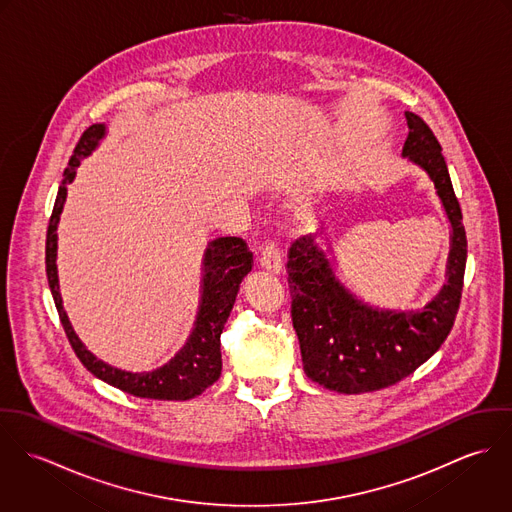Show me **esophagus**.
<instances>
[{
	"instance_id": "obj_1",
	"label": "esophagus",
	"mask_w": 512,
	"mask_h": 512,
	"mask_svg": "<svg viewBox=\"0 0 512 512\" xmlns=\"http://www.w3.org/2000/svg\"><path fill=\"white\" fill-rule=\"evenodd\" d=\"M258 264L272 272V274H280L282 270V254H280V248L272 242V240H266L262 246H260V256H258Z\"/></svg>"
}]
</instances>
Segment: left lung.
Wrapping results in <instances>:
<instances>
[{"label": "left lung", "mask_w": 512, "mask_h": 512, "mask_svg": "<svg viewBox=\"0 0 512 512\" xmlns=\"http://www.w3.org/2000/svg\"><path fill=\"white\" fill-rule=\"evenodd\" d=\"M402 155L420 165L438 191L451 224L447 282L422 309H378L349 292L333 272L315 236H301L288 252L293 329L305 374L317 384L361 394L396 384L424 365L447 339L463 290L467 236L441 146L430 126L406 112Z\"/></svg>", "instance_id": "1"}]
</instances>
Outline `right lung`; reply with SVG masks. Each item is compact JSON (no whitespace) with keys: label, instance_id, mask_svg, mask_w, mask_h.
I'll list each match as a JSON object with an SVG mask.
<instances>
[{"label":"right lung","instance_id":"1","mask_svg":"<svg viewBox=\"0 0 512 512\" xmlns=\"http://www.w3.org/2000/svg\"><path fill=\"white\" fill-rule=\"evenodd\" d=\"M106 136L104 124H92L74 147L69 167L65 169L63 183L59 187L53 215L47 228V246H45V264L47 280L53 293L63 329L69 337L80 363L86 366L96 378L116 386L132 396L151 398V400H189L199 396L205 388L217 382L222 370L220 359V333L232 311L236 293L244 276L252 270V252L246 242L236 236H222L209 242L203 258V293L197 311L195 327L183 345V349L163 366L149 372H130L116 366L98 361L76 337L73 325L63 309V299L59 292L57 276V226L67 201V187L73 183L76 167L80 159L88 157L100 140Z\"/></svg>","mask_w":512,"mask_h":512}]
</instances>
